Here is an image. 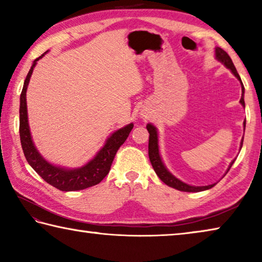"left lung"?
<instances>
[{"mask_svg": "<svg viewBox=\"0 0 262 262\" xmlns=\"http://www.w3.org/2000/svg\"><path fill=\"white\" fill-rule=\"evenodd\" d=\"M216 57L217 60H220L222 63H224L227 67L231 70L233 73L234 76H236L239 81L242 83V79L239 77V75L236 70V67H234L233 62L231 60V57L229 56V54L225 51L222 50V48L217 47L216 48ZM242 98H241V103L242 105L245 107V101H244V85L242 83ZM245 123L246 121H244V129H245ZM147 129L149 132V159L150 162H151V165L154 167L155 172H156V174L159 177V179H161L164 184H166L167 186H170L172 188H176L178 190H181V192H201V190H206V189H209L211 187H214L216 184H212V185H208V186H189L187 184L183 183V181H180L179 179H177L176 177L172 176L170 172H168L165 166H164V164L161 159V156H159V151H158V139H157V130L156 128H155L152 125H149L147 126ZM243 147V140H242V143H241V148ZM234 163V161L230 164V166L228 168V171L231 168L232 164ZM227 171V172H228Z\"/></svg>", "mask_w": 262, "mask_h": 262, "instance_id": "left-lung-1", "label": "left lung"}]
</instances>
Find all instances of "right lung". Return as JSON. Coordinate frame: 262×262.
<instances>
[{"instance_id": "1", "label": "right lung", "mask_w": 262, "mask_h": 262, "mask_svg": "<svg viewBox=\"0 0 262 262\" xmlns=\"http://www.w3.org/2000/svg\"><path fill=\"white\" fill-rule=\"evenodd\" d=\"M43 54L34 60L32 67H31L28 76L25 78L23 90H21L20 94L19 136L21 148H23L26 161L32 166L33 170L46 183L52 185L53 187L63 190V192L85 189L88 187H91V186L99 184L108 174L111 165H112L117 151L125 143V141L127 140L128 135H129L134 126H133V123H130V125L113 133L112 136L106 142L103 149L96 155V157L89 162L85 166L77 168V170H64V168L56 167L47 163L40 156V154L37 151L32 140H31L28 123V110H26V89H28V84L30 82V77L32 75L34 66L37 64V61L41 59Z\"/></svg>"}]
</instances>
